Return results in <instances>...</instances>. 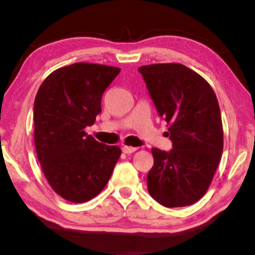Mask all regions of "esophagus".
<instances>
[{
    "mask_svg": "<svg viewBox=\"0 0 255 255\" xmlns=\"http://www.w3.org/2000/svg\"><path fill=\"white\" fill-rule=\"evenodd\" d=\"M136 149H137V148H136V147H131V146H124V147H123V152L127 153V154L133 153Z\"/></svg>",
    "mask_w": 255,
    "mask_h": 255,
    "instance_id": "obj_1",
    "label": "esophagus"
}]
</instances>
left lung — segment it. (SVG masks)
Masks as SVG:
<instances>
[{
  "mask_svg": "<svg viewBox=\"0 0 255 255\" xmlns=\"http://www.w3.org/2000/svg\"><path fill=\"white\" fill-rule=\"evenodd\" d=\"M158 114L169 124L172 149L152 148L147 175L153 199L168 208L196 203L207 192L224 148L220 108L212 86L179 63L138 68Z\"/></svg>",
  "mask_w": 255,
  "mask_h": 255,
  "instance_id": "1",
  "label": "left lung"
}]
</instances>
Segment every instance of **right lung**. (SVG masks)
<instances>
[{"label": "right lung", "mask_w": 255, "mask_h": 255, "mask_svg": "<svg viewBox=\"0 0 255 255\" xmlns=\"http://www.w3.org/2000/svg\"><path fill=\"white\" fill-rule=\"evenodd\" d=\"M120 68L74 63L51 73L34 102V139L53 191L73 203L97 196L111 179L122 149L87 135L102 112L101 100Z\"/></svg>", "instance_id": "add662e5"}]
</instances>
